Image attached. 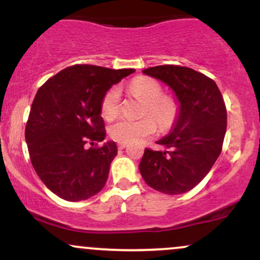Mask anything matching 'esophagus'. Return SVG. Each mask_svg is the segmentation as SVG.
Returning a JSON list of instances; mask_svg holds the SVG:
<instances>
[{
    "instance_id": "obj_1",
    "label": "esophagus",
    "mask_w": 260,
    "mask_h": 260,
    "mask_svg": "<svg viewBox=\"0 0 260 260\" xmlns=\"http://www.w3.org/2000/svg\"><path fill=\"white\" fill-rule=\"evenodd\" d=\"M126 147H127V144H124V143H120V144H118V149H121V150H122V149L126 148Z\"/></svg>"
}]
</instances>
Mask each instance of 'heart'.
Instances as JSON below:
<instances>
[{"mask_svg":"<svg viewBox=\"0 0 260 260\" xmlns=\"http://www.w3.org/2000/svg\"><path fill=\"white\" fill-rule=\"evenodd\" d=\"M129 91L145 103L142 115L147 116L140 120L117 121L109 128V134L118 143H137L148 138L156 131L169 129L177 117V104L172 98L162 94V88L156 80L148 77H137L129 83ZM121 110V91L117 86H113L104 95L101 101V115L107 121L116 118ZM153 117L154 121L151 118Z\"/></svg>","mask_w":260,"mask_h":260,"instance_id":"b5f03b06","label":"heart"}]
</instances>
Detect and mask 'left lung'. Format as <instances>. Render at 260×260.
<instances>
[{"label": "left lung", "mask_w": 260, "mask_h": 260, "mask_svg": "<svg viewBox=\"0 0 260 260\" xmlns=\"http://www.w3.org/2000/svg\"><path fill=\"white\" fill-rule=\"evenodd\" d=\"M143 73L175 92L178 113L170 134L157 140L165 150L145 149L139 171L149 187L165 194L188 192L201 182L219 157L228 113L216 83L181 66H155Z\"/></svg>", "instance_id": "8db88e82"}]
</instances>
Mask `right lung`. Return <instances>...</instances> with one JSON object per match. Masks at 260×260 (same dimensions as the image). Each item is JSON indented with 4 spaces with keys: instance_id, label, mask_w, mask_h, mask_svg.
Instances as JSON below:
<instances>
[{
    "instance_id": "right-lung-1",
    "label": "right lung",
    "mask_w": 260,
    "mask_h": 260,
    "mask_svg": "<svg viewBox=\"0 0 260 260\" xmlns=\"http://www.w3.org/2000/svg\"><path fill=\"white\" fill-rule=\"evenodd\" d=\"M134 70L92 64L67 67L40 86L25 126L32 168L44 184L70 202L85 201L105 186L117 155L106 137L101 101L113 84Z\"/></svg>"
}]
</instances>
